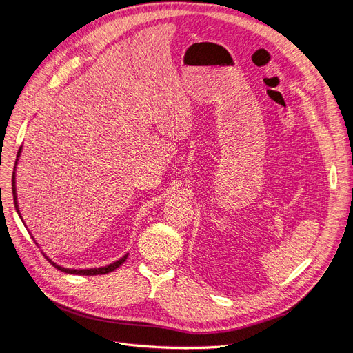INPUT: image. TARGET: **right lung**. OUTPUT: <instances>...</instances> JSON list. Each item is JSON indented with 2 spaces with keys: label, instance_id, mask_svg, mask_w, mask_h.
<instances>
[{
  "label": "right lung",
  "instance_id": "obj_1",
  "mask_svg": "<svg viewBox=\"0 0 353 353\" xmlns=\"http://www.w3.org/2000/svg\"><path fill=\"white\" fill-rule=\"evenodd\" d=\"M20 153H22V147H20V148H19V152H17L16 165H17V160H19V157H20ZM16 165H14V170H13V179H12V184H13V199H14V206H16V210H17V213H19V216H20L19 205H17V196H16V179H14ZM20 219H22V216H20ZM46 258H47V256H46ZM126 258H128V253L123 256V258H121L119 261H116V262H113V263H110V265L100 266V268H90V270H70V268H63V266H60V265L54 263V262H52L51 259H48V258H47V259H48V262H50L52 266H54V268L60 270L61 272H66V274H74V275H101V274H109V272L114 271L116 268H119V266L126 261Z\"/></svg>",
  "mask_w": 353,
  "mask_h": 353
}]
</instances>
